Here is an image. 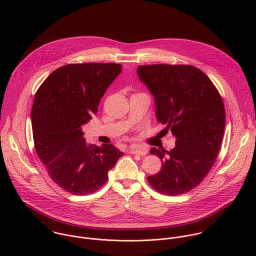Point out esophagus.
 <instances>
[{
	"label": "esophagus",
	"instance_id": "34e87169",
	"mask_svg": "<svg viewBox=\"0 0 256 256\" xmlns=\"http://www.w3.org/2000/svg\"><path fill=\"white\" fill-rule=\"evenodd\" d=\"M130 153L132 154H138V155H146L148 153V149L142 147V146H136V144H134V146H130Z\"/></svg>",
	"mask_w": 256,
	"mask_h": 256
}]
</instances>
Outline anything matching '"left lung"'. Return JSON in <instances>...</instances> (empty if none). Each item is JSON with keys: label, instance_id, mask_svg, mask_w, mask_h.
I'll use <instances>...</instances> for the list:
<instances>
[{"label": "left lung", "instance_id": "8db88e82", "mask_svg": "<svg viewBox=\"0 0 256 256\" xmlns=\"http://www.w3.org/2000/svg\"><path fill=\"white\" fill-rule=\"evenodd\" d=\"M136 72L154 96L157 120L176 138L171 151L151 149L162 167L148 181L164 194L188 192L204 180L220 151L223 100L208 77L192 66H138Z\"/></svg>", "mask_w": 256, "mask_h": 256}]
</instances>
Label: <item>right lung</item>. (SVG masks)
Masks as SVG:
<instances>
[{"instance_id": "right-lung-1", "label": "right lung", "mask_w": 256, "mask_h": 256, "mask_svg": "<svg viewBox=\"0 0 256 256\" xmlns=\"http://www.w3.org/2000/svg\"><path fill=\"white\" fill-rule=\"evenodd\" d=\"M122 64L86 62L58 68L34 97L31 122L36 153L64 190L87 196L98 190L124 154L114 144H88L82 126L92 120Z\"/></svg>"}]
</instances>
